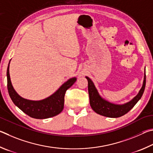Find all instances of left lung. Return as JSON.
Masks as SVG:
<instances>
[{
	"mask_svg": "<svg viewBox=\"0 0 153 153\" xmlns=\"http://www.w3.org/2000/svg\"><path fill=\"white\" fill-rule=\"evenodd\" d=\"M86 78L88 81V90L91 107L97 114L109 117H119L127 114L141 98L146 85V74H144L143 85L138 94L128 103L123 105H115L101 98L91 80L87 76Z\"/></svg>",
	"mask_w": 153,
	"mask_h": 153,
	"instance_id": "1",
	"label": "left lung"
}]
</instances>
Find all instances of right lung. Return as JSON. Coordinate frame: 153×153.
<instances>
[{
  "mask_svg": "<svg viewBox=\"0 0 153 153\" xmlns=\"http://www.w3.org/2000/svg\"><path fill=\"white\" fill-rule=\"evenodd\" d=\"M7 76L8 91L13 102L24 113L36 119L48 118L57 116L61 113L64 109L65 93L76 81V78L69 79L50 97L44 100L35 101L25 100L20 97L13 89L10 79L9 64L7 68Z\"/></svg>",
  "mask_w": 153,
  "mask_h": 153,
  "instance_id": "obj_1",
  "label": "right lung"
}]
</instances>
